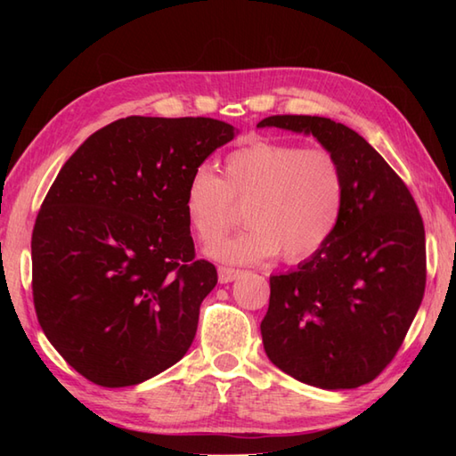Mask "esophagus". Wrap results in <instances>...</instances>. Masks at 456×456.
<instances>
[{
  "label": "esophagus",
  "instance_id": "obj_1",
  "mask_svg": "<svg viewBox=\"0 0 456 456\" xmlns=\"http://www.w3.org/2000/svg\"><path fill=\"white\" fill-rule=\"evenodd\" d=\"M240 274H243V273H240L239 268H231V266H219L217 268V276H219L221 284L233 282V280H237Z\"/></svg>",
  "mask_w": 456,
  "mask_h": 456
}]
</instances>
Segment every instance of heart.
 <instances>
[{"mask_svg": "<svg viewBox=\"0 0 456 456\" xmlns=\"http://www.w3.org/2000/svg\"><path fill=\"white\" fill-rule=\"evenodd\" d=\"M345 172L323 147L258 141L229 152L217 176L201 164L188 178L183 213L203 245L232 224L233 205H245L249 225L239 236L209 247L225 263H260L278 253L299 263L322 250L337 231L345 206Z\"/></svg>", "mask_w": 456, "mask_h": 456, "instance_id": "1", "label": "heart"}]
</instances>
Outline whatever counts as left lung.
Wrapping results in <instances>:
<instances>
[{
  "instance_id": "8db88e82",
  "label": "left lung",
  "mask_w": 456,
  "mask_h": 456,
  "mask_svg": "<svg viewBox=\"0 0 456 456\" xmlns=\"http://www.w3.org/2000/svg\"><path fill=\"white\" fill-rule=\"evenodd\" d=\"M256 127L314 134L345 172V206L329 243L292 273L270 276L260 323L280 370L323 390L372 382L402 346L425 292V229L403 180L356 131L312 115Z\"/></svg>"
}]
</instances>
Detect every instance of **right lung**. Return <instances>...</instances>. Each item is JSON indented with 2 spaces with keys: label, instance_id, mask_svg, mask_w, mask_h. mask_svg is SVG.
<instances>
[{
  "label": "right lung",
  "instance_id": "add662e5",
  "mask_svg": "<svg viewBox=\"0 0 456 456\" xmlns=\"http://www.w3.org/2000/svg\"><path fill=\"white\" fill-rule=\"evenodd\" d=\"M237 134L211 118H131L95 131L48 190L33 239V302L48 341L103 388L176 364L217 270L183 213L191 172Z\"/></svg>",
  "mask_w": 456,
  "mask_h": 456
}]
</instances>
